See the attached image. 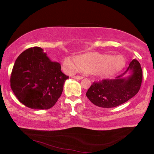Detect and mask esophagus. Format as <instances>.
I'll return each mask as SVG.
<instances>
[{"mask_svg": "<svg viewBox=\"0 0 154 154\" xmlns=\"http://www.w3.org/2000/svg\"><path fill=\"white\" fill-rule=\"evenodd\" d=\"M73 78L75 79H78V80H81V79H83V77H81V76H73Z\"/></svg>", "mask_w": 154, "mask_h": 154, "instance_id": "obj_1", "label": "esophagus"}]
</instances>
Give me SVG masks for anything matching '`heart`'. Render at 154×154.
<instances>
[{"mask_svg":"<svg viewBox=\"0 0 154 154\" xmlns=\"http://www.w3.org/2000/svg\"><path fill=\"white\" fill-rule=\"evenodd\" d=\"M125 65L126 59L122 55L112 56L98 52H88L78 55L77 58L65 57L62 66L65 73L70 75L83 71L101 78H109L119 73Z\"/></svg>","mask_w":154,"mask_h":154,"instance_id":"heart-1","label":"heart"}]
</instances>
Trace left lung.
<instances>
[{"mask_svg": "<svg viewBox=\"0 0 154 154\" xmlns=\"http://www.w3.org/2000/svg\"><path fill=\"white\" fill-rule=\"evenodd\" d=\"M129 75L127 77L125 75ZM142 81L140 63L133 60L124 73L114 79L94 82L86 95L94 105L102 108L119 106L132 99L138 93Z\"/></svg>", "mask_w": 154, "mask_h": 154, "instance_id": "obj_1", "label": "left lung"}]
</instances>
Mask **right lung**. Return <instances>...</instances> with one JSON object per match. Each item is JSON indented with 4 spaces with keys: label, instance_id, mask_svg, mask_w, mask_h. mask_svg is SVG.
<instances>
[{
    "label": "right lung",
    "instance_id": "1",
    "mask_svg": "<svg viewBox=\"0 0 154 154\" xmlns=\"http://www.w3.org/2000/svg\"><path fill=\"white\" fill-rule=\"evenodd\" d=\"M69 77L58 62L52 61L40 47L19 55L11 77V87L20 102L33 109H49L56 103Z\"/></svg>",
    "mask_w": 154,
    "mask_h": 154
}]
</instances>
